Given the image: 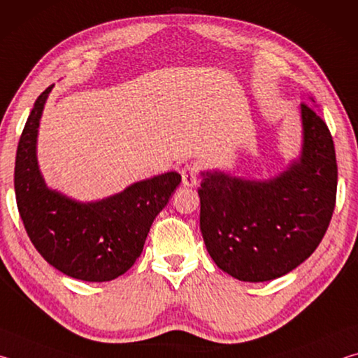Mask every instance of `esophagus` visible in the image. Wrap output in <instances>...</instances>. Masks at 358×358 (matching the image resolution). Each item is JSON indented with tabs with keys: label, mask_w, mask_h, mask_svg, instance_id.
Segmentation results:
<instances>
[{
	"label": "esophagus",
	"mask_w": 358,
	"mask_h": 358,
	"mask_svg": "<svg viewBox=\"0 0 358 358\" xmlns=\"http://www.w3.org/2000/svg\"><path fill=\"white\" fill-rule=\"evenodd\" d=\"M199 173H197V167L192 164H186L183 169H181V180H183V185L187 187H192L197 185L199 181Z\"/></svg>",
	"instance_id": "esophagus-1"
}]
</instances>
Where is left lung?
<instances>
[{
  "instance_id": "obj_1",
  "label": "left lung",
  "mask_w": 358,
  "mask_h": 358,
  "mask_svg": "<svg viewBox=\"0 0 358 358\" xmlns=\"http://www.w3.org/2000/svg\"><path fill=\"white\" fill-rule=\"evenodd\" d=\"M300 120V156L276 177L201 172L205 246L215 264L240 281L264 282L292 271L316 251L330 224L338 185L333 138L305 102Z\"/></svg>"
}]
</instances>
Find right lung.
Returning a JSON list of instances; mask_svg holds the SVG:
<instances>
[{
  "instance_id": "1",
  "label": "right lung",
  "mask_w": 358,
  "mask_h": 358,
  "mask_svg": "<svg viewBox=\"0 0 358 358\" xmlns=\"http://www.w3.org/2000/svg\"><path fill=\"white\" fill-rule=\"evenodd\" d=\"M52 88L36 99L17 147V207L29 240L52 266L76 280L112 281L142 254L151 224L171 201L181 175L167 172L136 181L94 202L48 187L38 162V132Z\"/></svg>"
}]
</instances>
